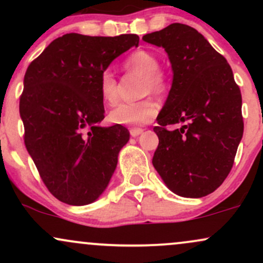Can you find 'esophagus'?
Wrapping results in <instances>:
<instances>
[{
    "instance_id": "obj_1",
    "label": "esophagus",
    "mask_w": 263,
    "mask_h": 263,
    "mask_svg": "<svg viewBox=\"0 0 263 263\" xmlns=\"http://www.w3.org/2000/svg\"><path fill=\"white\" fill-rule=\"evenodd\" d=\"M142 132H143V129H142V128H131V129H129V134H131L132 137H137V136H140Z\"/></svg>"
}]
</instances>
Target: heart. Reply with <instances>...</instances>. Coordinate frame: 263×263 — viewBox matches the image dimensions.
<instances>
[{
	"label": "heart",
	"mask_w": 263,
	"mask_h": 263,
	"mask_svg": "<svg viewBox=\"0 0 263 263\" xmlns=\"http://www.w3.org/2000/svg\"><path fill=\"white\" fill-rule=\"evenodd\" d=\"M126 70L143 75V91L161 95L167 90L168 80L159 70V60L149 50H136L123 62ZM100 95L106 104L112 105L117 101V81L111 70H104L99 80ZM158 112V105L153 99L147 98L135 102H122L108 115V119L116 125H144L149 122Z\"/></svg>",
	"instance_id": "b5f03b06"
}]
</instances>
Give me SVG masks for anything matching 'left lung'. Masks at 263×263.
Instances as JSON below:
<instances>
[{
    "instance_id": "left-lung-1",
    "label": "left lung",
    "mask_w": 263,
    "mask_h": 263,
    "mask_svg": "<svg viewBox=\"0 0 263 263\" xmlns=\"http://www.w3.org/2000/svg\"><path fill=\"white\" fill-rule=\"evenodd\" d=\"M142 39L164 48L173 71L153 128L159 138L153 167L174 194L205 197L230 173L242 138L240 87L226 59L192 27L172 23ZM174 123L183 126L165 128Z\"/></svg>"
}]
</instances>
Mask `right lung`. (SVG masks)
I'll use <instances>...</instances> for the list:
<instances>
[{
    "label": "right lung",
    "instance_id": "right-lung-1",
    "mask_svg": "<svg viewBox=\"0 0 263 263\" xmlns=\"http://www.w3.org/2000/svg\"><path fill=\"white\" fill-rule=\"evenodd\" d=\"M138 42L136 34L68 33L27 69L20 100L25 143L45 186L63 203L91 204L110 183L129 132L121 125H99L105 117L99 80Z\"/></svg>",
    "mask_w": 263,
    "mask_h": 263
}]
</instances>
